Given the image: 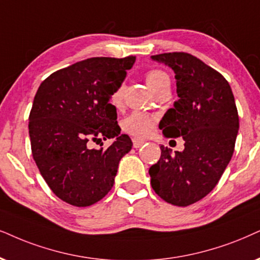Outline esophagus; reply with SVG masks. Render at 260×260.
Listing matches in <instances>:
<instances>
[{
    "instance_id": "34e87169",
    "label": "esophagus",
    "mask_w": 260,
    "mask_h": 260,
    "mask_svg": "<svg viewBox=\"0 0 260 260\" xmlns=\"http://www.w3.org/2000/svg\"><path fill=\"white\" fill-rule=\"evenodd\" d=\"M144 143H145L144 140L138 139V138H134V139H133V147H136V149H139V147L143 145Z\"/></svg>"
}]
</instances>
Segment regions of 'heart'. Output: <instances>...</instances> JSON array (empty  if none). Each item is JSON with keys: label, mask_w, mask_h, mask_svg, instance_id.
<instances>
[{"label": "heart", "mask_w": 260, "mask_h": 260, "mask_svg": "<svg viewBox=\"0 0 260 260\" xmlns=\"http://www.w3.org/2000/svg\"><path fill=\"white\" fill-rule=\"evenodd\" d=\"M146 83L151 90L156 91L157 88L163 86V85L169 84V77L166 72L160 70H150L145 74ZM121 97H122V86L117 87L111 96V102L114 106H119L121 103ZM153 121L147 115L136 111L132 113L127 119H124L122 127L127 133L132 134L136 137H145L152 131Z\"/></svg>", "instance_id": "b5f03b06"}]
</instances>
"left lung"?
Segmentation results:
<instances>
[{
	"label": "left lung",
	"instance_id": "1",
	"mask_svg": "<svg viewBox=\"0 0 260 260\" xmlns=\"http://www.w3.org/2000/svg\"><path fill=\"white\" fill-rule=\"evenodd\" d=\"M151 58L175 73L179 100L164 114L159 129L182 137L181 152L160 146V158L149 169L151 186L167 203L188 206L208 196L234 152L239 115L231 85L221 73L187 52Z\"/></svg>",
	"mask_w": 260,
	"mask_h": 260
}]
</instances>
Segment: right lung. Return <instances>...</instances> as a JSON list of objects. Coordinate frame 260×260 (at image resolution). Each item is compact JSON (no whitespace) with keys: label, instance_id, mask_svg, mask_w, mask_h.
<instances>
[{"label":"right lung","instance_id":"right-lung-1","mask_svg":"<svg viewBox=\"0 0 260 260\" xmlns=\"http://www.w3.org/2000/svg\"><path fill=\"white\" fill-rule=\"evenodd\" d=\"M134 62L136 56L87 58L49 75L36 93L28 117L32 156L55 196L71 205L104 198L132 149L110 98ZM110 137L117 139L106 150L88 146Z\"/></svg>","mask_w":260,"mask_h":260}]
</instances>
